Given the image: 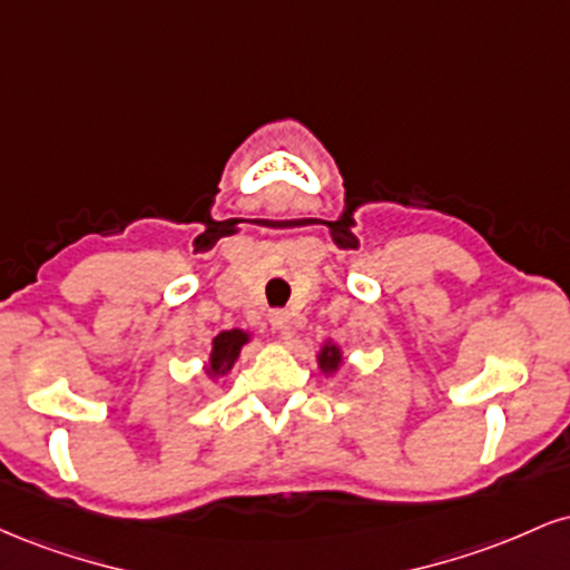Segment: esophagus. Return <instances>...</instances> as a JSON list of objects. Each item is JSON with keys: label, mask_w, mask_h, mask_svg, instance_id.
Segmentation results:
<instances>
[{"label": "esophagus", "mask_w": 570, "mask_h": 570, "mask_svg": "<svg viewBox=\"0 0 570 570\" xmlns=\"http://www.w3.org/2000/svg\"><path fill=\"white\" fill-rule=\"evenodd\" d=\"M267 322H271V326L273 330H278V332H284V337H286V330H289V313L286 311H271L267 313Z\"/></svg>", "instance_id": "34e87169"}]
</instances>
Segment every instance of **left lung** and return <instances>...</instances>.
Wrapping results in <instances>:
<instances>
[{
    "instance_id": "1",
    "label": "left lung",
    "mask_w": 570,
    "mask_h": 570,
    "mask_svg": "<svg viewBox=\"0 0 570 570\" xmlns=\"http://www.w3.org/2000/svg\"><path fill=\"white\" fill-rule=\"evenodd\" d=\"M318 364H322V370L332 372L340 364V351L335 348V345H326V348L322 351V356H318Z\"/></svg>"
}]
</instances>
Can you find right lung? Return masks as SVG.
Masks as SVG:
<instances>
[{
	"label": "right lung",
	"instance_id": "obj_1",
	"mask_svg": "<svg viewBox=\"0 0 570 570\" xmlns=\"http://www.w3.org/2000/svg\"><path fill=\"white\" fill-rule=\"evenodd\" d=\"M246 343V335L240 330L222 332L214 337V351H212V372L214 375H225L233 367V362L238 358L240 345Z\"/></svg>",
	"mask_w": 570,
	"mask_h": 570
}]
</instances>
